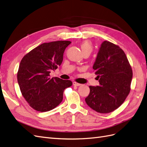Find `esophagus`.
I'll return each instance as SVG.
<instances>
[{
	"label": "esophagus",
	"instance_id": "esophagus-1",
	"mask_svg": "<svg viewBox=\"0 0 147 147\" xmlns=\"http://www.w3.org/2000/svg\"><path fill=\"white\" fill-rule=\"evenodd\" d=\"M73 85L74 86H81L82 84L77 83V82H73Z\"/></svg>",
	"mask_w": 147,
	"mask_h": 147
}]
</instances>
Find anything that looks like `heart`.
<instances>
[{
	"mask_svg": "<svg viewBox=\"0 0 147 147\" xmlns=\"http://www.w3.org/2000/svg\"><path fill=\"white\" fill-rule=\"evenodd\" d=\"M80 48H81L82 53L86 52V51L91 53L92 51V44L90 41H88V40L83 42L80 45Z\"/></svg>",
	"mask_w": 147,
	"mask_h": 147,
	"instance_id": "heart-1",
	"label": "heart"
}]
</instances>
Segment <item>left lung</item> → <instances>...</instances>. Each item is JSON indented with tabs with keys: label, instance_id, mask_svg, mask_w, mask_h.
Returning a JSON list of instances; mask_svg holds the SVG:
<instances>
[{
	"label": "left lung",
	"instance_id": "1",
	"mask_svg": "<svg viewBox=\"0 0 147 147\" xmlns=\"http://www.w3.org/2000/svg\"><path fill=\"white\" fill-rule=\"evenodd\" d=\"M99 85L90 86L85 98L87 105L96 112L108 113L118 109L131 90L132 70L125 53L109 41L102 43L92 67Z\"/></svg>",
	"mask_w": 147,
	"mask_h": 147
}]
</instances>
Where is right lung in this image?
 <instances>
[{
  "label": "right lung",
  "instance_id": "obj_1",
  "mask_svg": "<svg viewBox=\"0 0 147 147\" xmlns=\"http://www.w3.org/2000/svg\"><path fill=\"white\" fill-rule=\"evenodd\" d=\"M70 41L43 43L21 59L17 74L22 95L31 107L38 112L53 110L63 100L65 88L72 86L70 80L50 78L63 60L64 52Z\"/></svg>",
  "mask_w": 147,
  "mask_h": 147
}]
</instances>
